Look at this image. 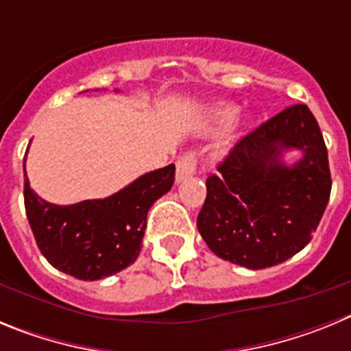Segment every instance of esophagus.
I'll return each instance as SVG.
<instances>
[{"label":"esophagus","mask_w":351,"mask_h":351,"mask_svg":"<svg viewBox=\"0 0 351 351\" xmlns=\"http://www.w3.org/2000/svg\"><path fill=\"white\" fill-rule=\"evenodd\" d=\"M197 156L195 154H184L181 160H178V170H176V181L181 182L190 179L197 172Z\"/></svg>","instance_id":"obj_1"}]
</instances>
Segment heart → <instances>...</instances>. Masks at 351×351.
Listing matches in <instances>:
<instances>
[{
  "mask_svg": "<svg viewBox=\"0 0 351 351\" xmlns=\"http://www.w3.org/2000/svg\"><path fill=\"white\" fill-rule=\"evenodd\" d=\"M230 116H232V108H228V107H219L214 110V117H216L218 121H225V119H228Z\"/></svg>",
  "mask_w": 351,
  "mask_h": 351,
  "instance_id": "heart-1",
  "label": "heart"
}]
</instances>
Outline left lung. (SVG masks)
<instances>
[{
  "mask_svg": "<svg viewBox=\"0 0 351 351\" xmlns=\"http://www.w3.org/2000/svg\"><path fill=\"white\" fill-rule=\"evenodd\" d=\"M287 148L303 153L293 166L282 163ZM206 184L197 226L214 255L256 271L304 250L332 188L324 135L308 105H291L244 135Z\"/></svg>",
  "mask_w": 351,
  "mask_h": 351,
  "instance_id": "obj_1",
  "label": "left lung"
}]
</instances>
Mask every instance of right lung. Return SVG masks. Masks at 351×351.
Masks as SVG:
<instances>
[{
	"instance_id": "1",
	"label": "right lung",
	"mask_w": 351,
	"mask_h": 351,
	"mask_svg": "<svg viewBox=\"0 0 351 351\" xmlns=\"http://www.w3.org/2000/svg\"><path fill=\"white\" fill-rule=\"evenodd\" d=\"M173 173L172 163L104 200L71 206L45 202L26 178L24 206L36 246L52 267L77 280L95 281L123 271L137 260L149 207L172 188Z\"/></svg>"
}]
</instances>
